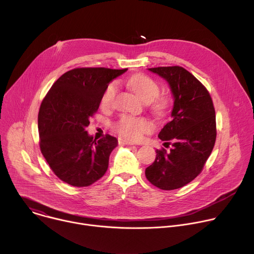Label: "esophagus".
<instances>
[{"instance_id": "1", "label": "esophagus", "mask_w": 254, "mask_h": 254, "mask_svg": "<svg viewBox=\"0 0 254 254\" xmlns=\"http://www.w3.org/2000/svg\"><path fill=\"white\" fill-rule=\"evenodd\" d=\"M119 142L122 143V144H127V146H131V144H133L132 141L127 140V139H123V138H120V139H119Z\"/></svg>"}]
</instances>
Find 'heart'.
Instances as JSON below:
<instances>
[{
  "label": "heart",
  "mask_w": 254,
  "mask_h": 254,
  "mask_svg": "<svg viewBox=\"0 0 254 254\" xmlns=\"http://www.w3.org/2000/svg\"><path fill=\"white\" fill-rule=\"evenodd\" d=\"M127 85L133 91V93L146 102H153V110L159 117L167 115L171 99L168 96H158L160 92V86L156 80L152 77L137 73L130 76L127 80ZM117 91L115 83L108 85L101 96L100 103L103 107L110 106L114 100ZM116 128L118 132L126 137L132 140H137L142 137L144 133H148L154 129V124L147 119L134 118L130 116H123L117 123Z\"/></svg>",
  "instance_id": "b5f03b06"
}]
</instances>
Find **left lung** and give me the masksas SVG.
<instances>
[{
    "label": "left lung",
    "mask_w": 254,
    "mask_h": 254,
    "mask_svg": "<svg viewBox=\"0 0 254 254\" xmlns=\"http://www.w3.org/2000/svg\"><path fill=\"white\" fill-rule=\"evenodd\" d=\"M166 79L174 96L171 121L161 129L166 141L146 169L150 182L162 190L182 188L203 170L216 140V117L207 88L181 66L149 68Z\"/></svg>",
    "instance_id": "8db88e82"
}]
</instances>
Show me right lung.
<instances>
[{
    "label": "right lung",
    "mask_w": 254,
    "mask_h": 254,
    "mask_svg": "<svg viewBox=\"0 0 254 254\" xmlns=\"http://www.w3.org/2000/svg\"><path fill=\"white\" fill-rule=\"evenodd\" d=\"M127 69L81 67L69 70L51 86L38 115L40 150L53 173L74 187H88L107 171L118 139L96 140L85 127L113 79Z\"/></svg>",
    "instance_id": "right-lung-1"
}]
</instances>
